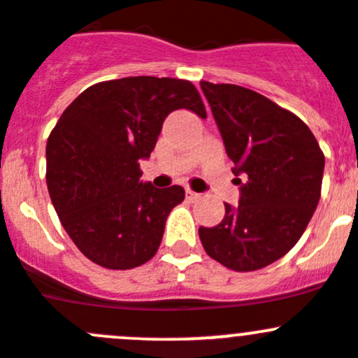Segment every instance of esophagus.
Here are the masks:
<instances>
[{
  "label": "esophagus",
  "mask_w": 358,
  "mask_h": 358,
  "mask_svg": "<svg viewBox=\"0 0 358 358\" xmlns=\"http://www.w3.org/2000/svg\"><path fill=\"white\" fill-rule=\"evenodd\" d=\"M199 193H195V192H192V189H188V192H186V199L189 200V202H195L196 199H199Z\"/></svg>",
  "instance_id": "obj_1"
}]
</instances>
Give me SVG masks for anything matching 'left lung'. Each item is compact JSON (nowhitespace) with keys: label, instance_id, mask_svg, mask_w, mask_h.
<instances>
[{"label":"left lung","instance_id":"8db88e82","mask_svg":"<svg viewBox=\"0 0 358 358\" xmlns=\"http://www.w3.org/2000/svg\"><path fill=\"white\" fill-rule=\"evenodd\" d=\"M200 87L241 192L239 206L224 203L221 223L199 228L200 241L228 268L267 267L304 234L318 206L325 156L308 126L268 98L236 84L202 80Z\"/></svg>","mask_w":358,"mask_h":358}]
</instances>
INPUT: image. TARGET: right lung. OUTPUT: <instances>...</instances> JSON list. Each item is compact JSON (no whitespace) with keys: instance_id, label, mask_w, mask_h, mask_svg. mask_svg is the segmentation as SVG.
Instances as JSON below:
<instances>
[{"instance_id":"obj_1","label":"right lung","mask_w":358,"mask_h":358,"mask_svg":"<svg viewBox=\"0 0 358 358\" xmlns=\"http://www.w3.org/2000/svg\"><path fill=\"white\" fill-rule=\"evenodd\" d=\"M179 108L207 115L188 80L124 77L87 87L50 131V200L70 239L94 264L126 271L158 251L185 189L141 181V162L151 156L166 115Z\"/></svg>"}]
</instances>
